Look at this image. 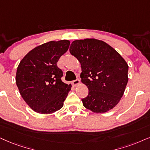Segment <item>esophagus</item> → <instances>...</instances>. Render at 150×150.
I'll list each match as a JSON object with an SVG mask.
<instances>
[{
  "label": "esophagus",
  "mask_w": 150,
  "mask_h": 150,
  "mask_svg": "<svg viewBox=\"0 0 150 150\" xmlns=\"http://www.w3.org/2000/svg\"><path fill=\"white\" fill-rule=\"evenodd\" d=\"M79 83H80V81H79V79H75V80H73L72 81V84H73V86H77V85L79 84Z\"/></svg>",
  "instance_id": "esophagus-1"
}]
</instances>
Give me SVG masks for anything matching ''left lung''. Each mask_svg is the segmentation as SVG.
<instances>
[{
	"instance_id": "obj_1",
	"label": "left lung",
	"mask_w": 150,
	"mask_h": 150,
	"mask_svg": "<svg viewBox=\"0 0 150 150\" xmlns=\"http://www.w3.org/2000/svg\"><path fill=\"white\" fill-rule=\"evenodd\" d=\"M70 52L81 64V82L88 89L83 105L94 113H105L117 105L128 81L129 66L122 56L105 41L75 40Z\"/></svg>"
}]
</instances>
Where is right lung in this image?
<instances>
[{"label":"right lung","instance_id":"right-lung-1","mask_svg":"<svg viewBox=\"0 0 150 150\" xmlns=\"http://www.w3.org/2000/svg\"><path fill=\"white\" fill-rule=\"evenodd\" d=\"M69 40L51 41L30 50L17 68L16 83L21 96L35 112L50 114L62 109L71 84L62 81L57 65L69 50Z\"/></svg>","mask_w":150,"mask_h":150}]
</instances>
